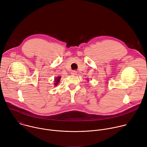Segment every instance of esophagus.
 <instances>
[{
    "label": "esophagus",
    "instance_id": "esophagus-1",
    "mask_svg": "<svg viewBox=\"0 0 147 147\" xmlns=\"http://www.w3.org/2000/svg\"><path fill=\"white\" fill-rule=\"evenodd\" d=\"M71 74L73 76H76L77 74V71H71Z\"/></svg>",
    "mask_w": 147,
    "mask_h": 147
}]
</instances>
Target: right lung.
Wrapping results in <instances>:
<instances>
[{
  "label": "right lung",
  "mask_w": 147,
  "mask_h": 147,
  "mask_svg": "<svg viewBox=\"0 0 147 147\" xmlns=\"http://www.w3.org/2000/svg\"><path fill=\"white\" fill-rule=\"evenodd\" d=\"M60 77H60V76H59V77H56L55 80V86H57V84H58V83H59V82L60 81Z\"/></svg>",
  "instance_id": "1"
}]
</instances>
